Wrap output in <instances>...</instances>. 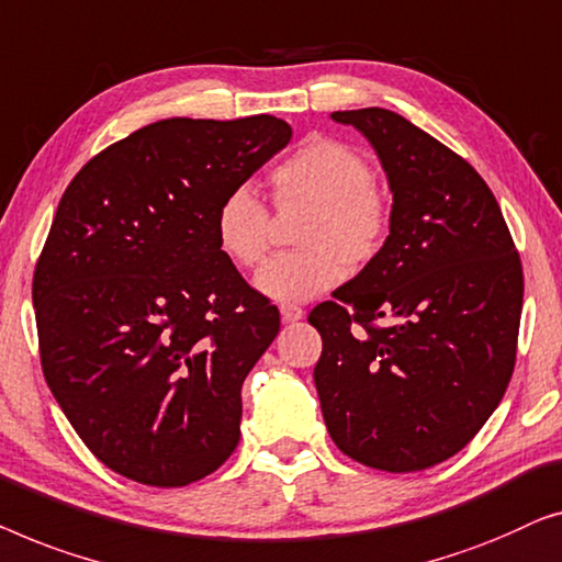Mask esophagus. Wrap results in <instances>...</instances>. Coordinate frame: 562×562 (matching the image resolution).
I'll return each mask as SVG.
<instances>
[{"instance_id":"34e87169","label":"esophagus","mask_w":562,"mask_h":562,"mask_svg":"<svg viewBox=\"0 0 562 562\" xmlns=\"http://www.w3.org/2000/svg\"><path fill=\"white\" fill-rule=\"evenodd\" d=\"M280 315H282V321L284 323H295V321H300L305 315V311L300 305H292V303H282L280 305Z\"/></svg>"}]
</instances>
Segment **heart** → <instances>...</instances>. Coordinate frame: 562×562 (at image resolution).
Here are the masks:
<instances>
[{
  "label": "heart",
  "mask_w": 562,
  "mask_h": 562,
  "mask_svg": "<svg viewBox=\"0 0 562 562\" xmlns=\"http://www.w3.org/2000/svg\"><path fill=\"white\" fill-rule=\"evenodd\" d=\"M274 203L303 205L300 251L278 255L257 272L255 284L278 303H305L336 288L351 267L382 251L390 234V201L379 191L369 162L330 137H307L270 170ZM216 247L236 267H255L270 247V213L247 186L232 188L213 213Z\"/></svg>",
  "instance_id": "obj_1"
}]
</instances>
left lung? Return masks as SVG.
<instances>
[{
  "label": "left lung",
  "mask_w": 562,
  "mask_h": 562,
  "mask_svg": "<svg viewBox=\"0 0 562 562\" xmlns=\"http://www.w3.org/2000/svg\"><path fill=\"white\" fill-rule=\"evenodd\" d=\"M330 120L371 142L392 213L382 251L307 315L323 420L353 461L423 471L469 446L507 392L521 262L494 193L453 149L390 109Z\"/></svg>",
  "instance_id": "8db88e82"
}]
</instances>
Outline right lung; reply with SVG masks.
Listing matches in <instances>:
<instances>
[{"instance_id":"1","label":"right lung","mask_w":562,"mask_h":562,"mask_svg":"<svg viewBox=\"0 0 562 562\" xmlns=\"http://www.w3.org/2000/svg\"><path fill=\"white\" fill-rule=\"evenodd\" d=\"M292 137L288 122L162 120L78 170L37 259L45 382L93 456L188 486L234 453L241 384L280 313L216 247L213 213Z\"/></svg>"}]
</instances>
